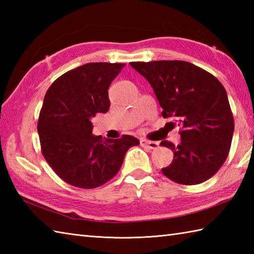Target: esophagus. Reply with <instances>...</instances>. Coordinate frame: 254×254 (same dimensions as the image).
I'll list each match as a JSON object with an SVG mask.
<instances>
[{"mask_svg": "<svg viewBox=\"0 0 254 254\" xmlns=\"http://www.w3.org/2000/svg\"><path fill=\"white\" fill-rule=\"evenodd\" d=\"M141 146L147 147L149 149H156V148L159 147V144L157 142L147 141V139H141Z\"/></svg>", "mask_w": 254, "mask_h": 254, "instance_id": "34e87169", "label": "esophagus"}]
</instances>
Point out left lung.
<instances>
[{
    "instance_id": "left-lung-1",
    "label": "left lung",
    "mask_w": 254,
    "mask_h": 254,
    "mask_svg": "<svg viewBox=\"0 0 254 254\" xmlns=\"http://www.w3.org/2000/svg\"><path fill=\"white\" fill-rule=\"evenodd\" d=\"M148 80L160 107L161 116L180 127L181 143L161 146L174 152L163 174L180 185L193 186L208 180L219 170L229 154L235 130L233 112L223 84L205 69L186 61L131 62Z\"/></svg>"
}]
</instances>
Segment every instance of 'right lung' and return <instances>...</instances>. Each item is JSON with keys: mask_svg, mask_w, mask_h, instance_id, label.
I'll return each mask as SVG.
<instances>
[{"mask_svg": "<svg viewBox=\"0 0 254 254\" xmlns=\"http://www.w3.org/2000/svg\"><path fill=\"white\" fill-rule=\"evenodd\" d=\"M126 64L97 62L71 69L48 89L38 119L41 152L53 171L80 189L100 187L120 170L127 149L139 141L131 135L101 139L93 119L109 110L108 88Z\"/></svg>", "mask_w": 254, "mask_h": 254, "instance_id": "obj_1", "label": "right lung"}]
</instances>
